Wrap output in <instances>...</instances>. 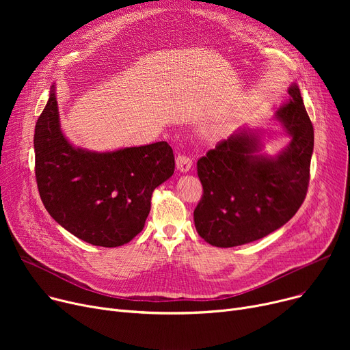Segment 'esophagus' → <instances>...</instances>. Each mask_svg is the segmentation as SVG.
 Returning a JSON list of instances; mask_svg holds the SVG:
<instances>
[{"label": "esophagus", "mask_w": 350, "mask_h": 350, "mask_svg": "<svg viewBox=\"0 0 350 350\" xmlns=\"http://www.w3.org/2000/svg\"><path fill=\"white\" fill-rule=\"evenodd\" d=\"M191 159L186 154H177L176 157V165H177V170H180L181 173H186L191 169Z\"/></svg>", "instance_id": "esophagus-1"}]
</instances>
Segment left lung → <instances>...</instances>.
I'll return each instance as SVG.
<instances>
[{
	"label": "left lung",
	"instance_id": "8db88e82",
	"mask_svg": "<svg viewBox=\"0 0 350 350\" xmlns=\"http://www.w3.org/2000/svg\"><path fill=\"white\" fill-rule=\"evenodd\" d=\"M288 94V102L275 113L292 137L281 153L256 154L262 146L260 135L241 129L197 161L203 197L194 224L208 244L230 248L260 240L288 223L304 203L314 126L298 85H291Z\"/></svg>",
	"mask_w": 350,
	"mask_h": 350
}]
</instances>
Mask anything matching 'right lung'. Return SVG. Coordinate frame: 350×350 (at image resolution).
<instances>
[{
  "label": "right lung",
  "mask_w": 350,
  "mask_h": 350,
  "mask_svg": "<svg viewBox=\"0 0 350 350\" xmlns=\"http://www.w3.org/2000/svg\"><path fill=\"white\" fill-rule=\"evenodd\" d=\"M35 177L49 215L92 245L119 247L143 230L154 189L174 173L167 142L115 152L73 147L61 132L55 86L35 124Z\"/></svg>",
  "instance_id": "obj_1"
}]
</instances>
